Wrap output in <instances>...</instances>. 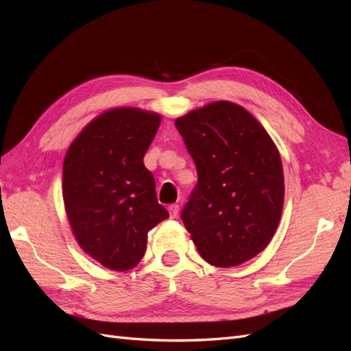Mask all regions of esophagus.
<instances>
[{"mask_svg":"<svg viewBox=\"0 0 351 351\" xmlns=\"http://www.w3.org/2000/svg\"><path fill=\"white\" fill-rule=\"evenodd\" d=\"M167 210H169V216L172 217V219H175L178 216V213H179V206L178 204H170L167 207Z\"/></svg>","mask_w":351,"mask_h":351,"instance_id":"obj_1","label":"esophagus"}]
</instances>
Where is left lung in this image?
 I'll return each instance as SVG.
<instances>
[{
    "label": "left lung",
    "instance_id": "1",
    "mask_svg": "<svg viewBox=\"0 0 351 351\" xmlns=\"http://www.w3.org/2000/svg\"><path fill=\"white\" fill-rule=\"evenodd\" d=\"M175 126L191 154L198 181L182 222L207 263L238 266L272 239L284 206L282 162L253 114L216 101L178 117Z\"/></svg>",
    "mask_w": 351,
    "mask_h": 351
}]
</instances>
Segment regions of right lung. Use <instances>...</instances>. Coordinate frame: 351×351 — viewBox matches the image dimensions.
Listing matches in <instances>:
<instances>
[{"instance_id": "obj_1", "label": "right lung", "mask_w": 351, "mask_h": 351, "mask_svg": "<svg viewBox=\"0 0 351 351\" xmlns=\"http://www.w3.org/2000/svg\"><path fill=\"white\" fill-rule=\"evenodd\" d=\"M160 122V114L134 107L108 110L84 128L66 153L67 219L81 248L107 269L135 267L149 229L169 217L143 160Z\"/></svg>"}]
</instances>
